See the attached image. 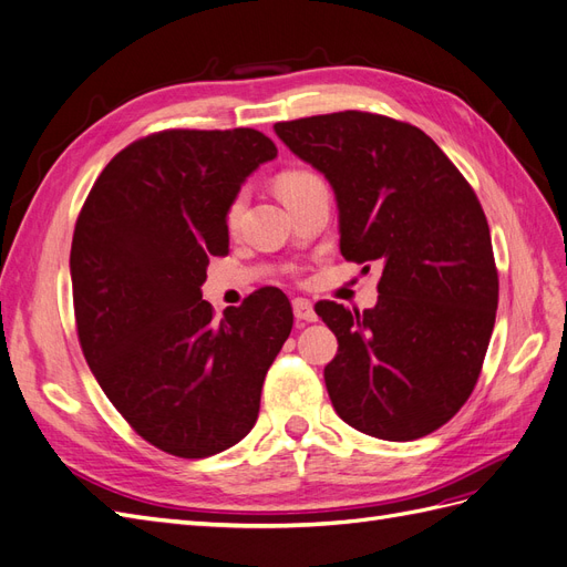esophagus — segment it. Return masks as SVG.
Wrapping results in <instances>:
<instances>
[{
	"label": "esophagus",
	"mask_w": 567,
	"mask_h": 567,
	"mask_svg": "<svg viewBox=\"0 0 567 567\" xmlns=\"http://www.w3.org/2000/svg\"><path fill=\"white\" fill-rule=\"evenodd\" d=\"M293 315L298 321H315L317 312H315V305L305 298H296L293 300Z\"/></svg>",
	"instance_id": "34e87169"
}]
</instances>
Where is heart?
I'll return each instance as SVG.
<instances>
[{
  "label": "heart",
  "instance_id": "obj_1",
  "mask_svg": "<svg viewBox=\"0 0 567 567\" xmlns=\"http://www.w3.org/2000/svg\"><path fill=\"white\" fill-rule=\"evenodd\" d=\"M321 184L319 175L310 173V169H300V167H293V169H284V173H279L277 182H274V186H277V194L281 196V200L286 205H290L293 200H298L302 194L310 192L312 186ZM244 205H246V196L238 194L227 208V227L234 231L238 219H241V213H244Z\"/></svg>",
  "mask_w": 567,
  "mask_h": 567
}]
</instances>
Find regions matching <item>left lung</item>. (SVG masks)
Masks as SVG:
<instances>
[{
  "label": "left lung",
  "mask_w": 567,
  "mask_h": 567,
  "mask_svg": "<svg viewBox=\"0 0 567 567\" xmlns=\"http://www.w3.org/2000/svg\"><path fill=\"white\" fill-rule=\"evenodd\" d=\"M274 130L331 182L342 257L383 267L373 310L315 305L338 338L323 369L336 414L392 442L437 431L471 398L499 302L473 186L431 136L388 115L340 111Z\"/></svg>",
  "instance_id": "left-lung-1"
}]
</instances>
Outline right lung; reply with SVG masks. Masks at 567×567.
Returning <instances> with one entry per match:
<instances>
[{"label": "right lung", "instance_id": "right-lung-1", "mask_svg": "<svg viewBox=\"0 0 567 567\" xmlns=\"http://www.w3.org/2000/svg\"><path fill=\"white\" fill-rule=\"evenodd\" d=\"M277 156L262 132L163 130L125 146L84 200L71 246L84 359L132 431L165 454L205 458L257 421L293 307L260 288L217 321L200 296L229 252L227 208Z\"/></svg>", "mask_w": 567, "mask_h": 567}]
</instances>
